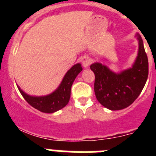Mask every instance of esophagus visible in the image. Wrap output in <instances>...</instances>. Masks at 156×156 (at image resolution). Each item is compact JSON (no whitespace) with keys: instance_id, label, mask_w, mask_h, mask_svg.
I'll use <instances>...</instances> for the list:
<instances>
[{"instance_id":"esophagus-1","label":"esophagus","mask_w":156,"mask_h":156,"mask_svg":"<svg viewBox=\"0 0 156 156\" xmlns=\"http://www.w3.org/2000/svg\"><path fill=\"white\" fill-rule=\"evenodd\" d=\"M82 63H83V67H84V68H87L88 66L90 65V63H91V61H90V58H88L85 57L83 58Z\"/></svg>"}]
</instances>
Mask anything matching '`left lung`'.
Here are the masks:
<instances>
[{"instance_id":"8db88e82","label":"left lung","mask_w":156,"mask_h":156,"mask_svg":"<svg viewBox=\"0 0 156 156\" xmlns=\"http://www.w3.org/2000/svg\"><path fill=\"white\" fill-rule=\"evenodd\" d=\"M135 36L138 41V53L131 68L115 73L100 62L90 66L95 76V96L101 105L110 110L123 109L130 105L148 79V61L144 44L140 34Z\"/></svg>"}]
</instances>
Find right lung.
<instances>
[{"label": "right lung", "instance_id": "1", "mask_svg": "<svg viewBox=\"0 0 156 156\" xmlns=\"http://www.w3.org/2000/svg\"><path fill=\"white\" fill-rule=\"evenodd\" d=\"M82 70L80 63L74 65L64 76L58 87L50 94L45 96H31L27 94L17 85L18 89L25 100L36 109L45 113H53L64 108L68 104L73 83Z\"/></svg>", "mask_w": 156, "mask_h": 156}]
</instances>
